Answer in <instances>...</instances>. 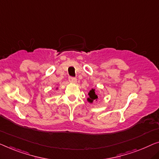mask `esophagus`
Masks as SVG:
<instances>
[{
	"label": "esophagus",
	"mask_w": 159,
	"mask_h": 159,
	"mask_svg": "<svg viewBox=\"0 0 159 159\" xmlns=\"http://www.w3.org/2000/svg\"><path fill=\"white\" fill-rule=\"evenodd\" d=\"M69 82L71 83V84H75L77 82V79L75 78H73V77H69Z\"/></svg>",
	"instance_id": "esophagus-1"
}]
</instances>
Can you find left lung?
I'll return each mask as SVG.
<instances>
[{"label":"left lung","mask_w":159,"mask_h":159,"mask_svg":"<svg viewBox=\"0 0 159 159\" xmlns=\"http://www.w3.org/2000/svg\"><path fill=\"white\" fill-rule=\"evenodd\" d=\"M95 91H96V90L92 89L89 93V97L87 98V101L90 103H93V101H98V96L96 94V92H95Z\"/></svg>","instance_id":"left-lung-1"}]
</instances>
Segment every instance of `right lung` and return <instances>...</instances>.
Here are the masks:
<instances>
[{"mask_svg":"<svg viewBox=\"0 0 159 159\" xmlns=\"http://www.w3.org/2000/svg\"><path fill=\"white\" fill-rule=\"evenodd\" d=\"M56 90H58V87H57V88H56Z\"/></svg>","mask_w":159,"mask_h":159,"instance_id":"add662e5","label":"right lung"}]
</instances>
